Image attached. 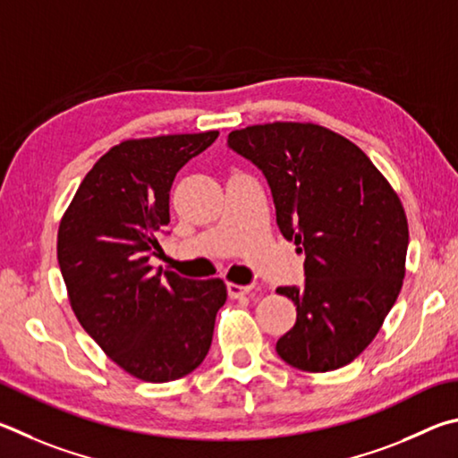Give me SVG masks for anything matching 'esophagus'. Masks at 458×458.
I'll return each instance as SVG.
<instances>
[{"instance_id":"1","label":"esophagus","mask_w":458,"mask_h":458,"mask_svg":"<svg viewBox=\"0 0 458 458\" xmlns=\"http://www.w3.org/2000/svg\"><path fill=\"white\" fill-rule=\"evenodd\" d=\"M229 298H243V295H250L253 292V285H237V284H227Z\"/></svg>"}]
</instances>
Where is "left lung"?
<instances>
[{
    "label": "left lung",
    "mask_w": 458,
    "mask_h": 458,
    "mask_svg": "<svg viewBox=\"0 0 458 458\" xmlns=\"http://www.w3.org/2000/svg\"><path fill=\"white\" fill-rule=\"evenodd\" d=\"M227 142L266 174L279 231L306 253L303 287L277 290L298 310L277 354L303 372L338 370L376 338L403 290L404 207L364 150L326 126L255 124Z\"/></svg>",
    "instance_id": "8db88e82"
}]
</instances>
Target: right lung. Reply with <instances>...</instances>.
<instances>
[{"label":"right lung","mask_w":458,"mask_h":458,"mask_svg":"<svg viewBox=\"0 0 458 458\" xmlns=\"http://www.w3.org/2000/svg\"><path fill=\"white\" fill-rule=\"evenodd\" d=\"M219 132L131 139L80 182L58 229V263L80 326L112 362L144 382L195 370L211 348L223 279L152 271L157 231L171 221L176 173Z\"/></svg>","instance_id":"1"}]
</instances>
